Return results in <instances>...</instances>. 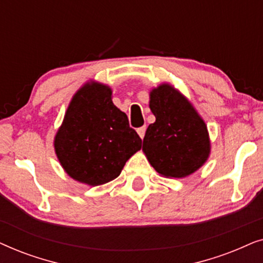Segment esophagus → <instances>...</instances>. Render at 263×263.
<instances>
[{"label":"esophagus","instance_id":"1","mask_svg":"<svg viewBox=\"0 0 263 263\" xmlns=\"http://www.w3.org/2000/svg\"><path fill=\"white\" fill-rule=\"evenodd\" d=\"M145 133H146V127H145V125L138 129V134H139V136L141 139H143V136H145Z\"/></svg>","mask_w":263,"mask_h":263}]
</instances>
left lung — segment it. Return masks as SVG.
<instances>
[{"label": "left lung", "mask_w": 263, "mask_h": 263, "mask_svg": "<svg viewBox=\"0 0 263 263\" xmlns=\"http://www.w3.org/2000/svg\"><path fill=\"white\" fill-rule=\"evenodd\" d=\"M149 109L156 122L142 142L147 160L160 176L183 178L194 174L211 154L207 125L188 98L163 82L149 92Z\"/></svg>", "instance_id": "8db88e82"}]
</instances>
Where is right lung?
<instances>
[{"label": "right lung", "mask_w": 263, "mask_h": 263, "mask_svg": "<svg viewBox=\"0 0 263 263\" xmlns=\"http://www.w3.org/2000/svg\"><path fill=\"white\" fill-rule=\"evenodd\" d=\"M66 174L96 186L117 178L125 163L141 149V139L128 117L112 103V89L87 81L71 98L53 139Z\"/></svg>", "instance_id": "add662e5"}]
</instances>
